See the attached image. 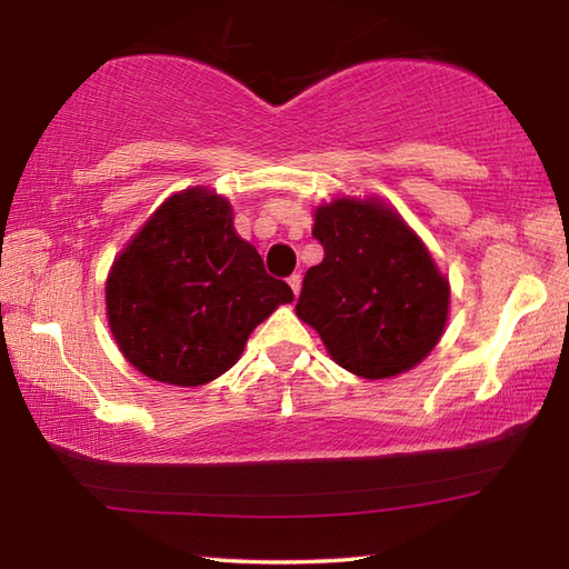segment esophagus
Masks as SVG:
<instances>
[{"mask_svg": "<svg viewBox=\"0 0 569 569\" xmlns=\"http://www.w3.org/2000/svg\"><path fill=\"white\" fill-rule=\"evenodd\" d=\"M300 281H303V278H300V273H293V276H288V286L293 288V293L298 296L300 293Z\"/></svg>", "mask_w": 569, "mask_h": 569, "instance_id": "34e87169", "label": "esophagus"}]
</instances>
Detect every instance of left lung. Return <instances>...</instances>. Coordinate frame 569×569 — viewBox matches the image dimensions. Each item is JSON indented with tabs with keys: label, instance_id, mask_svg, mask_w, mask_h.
<instances>
[{
	"label": "left lung",
	"instance_id": "1",
	"mask_svg": "<svg viewBox=\"0 0 569 569\" xmlns=\"http://www.w3.org/2000/svg\"><path fill=\"white\" fill-rule=\"evenodd\" d=\"M325 257L296 303L342 369L386 379L416 367L445 330L450 286L428 249L377 200H335L312 227Z\"/></svg>",
	"mask_w": 569,
	"mask_h": 569
}]
</instances>
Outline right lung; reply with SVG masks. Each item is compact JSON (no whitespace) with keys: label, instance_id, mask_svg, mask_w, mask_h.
I'll return each instance as SVG.
<instances>
[{"label":"right lung","instance_id":"right-lung-1","mask_svg":"<svg viewBox=\"0 0 569 569\" xmlns=\"http://www.w3.org/2000/svg\"><path fill=\"white\" fill-rule=\"evenodd\" d=\"M293 291L237 237L210 190L168 198L107 278V316L122 355L147 377L200 386L234 367L251 330Z\"/></svg>","mask_w":569,"mask_h":569}]
</instances>
